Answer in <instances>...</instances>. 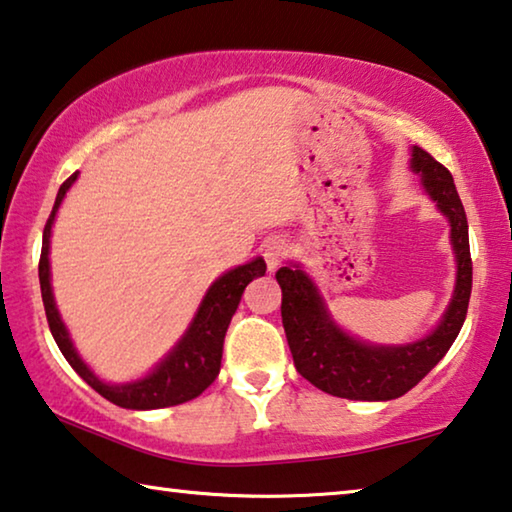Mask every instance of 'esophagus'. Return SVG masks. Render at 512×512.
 Returning <instances> with one entry per match:
<instances>
[{
    "label": "esophagus",
    "mask_w": 512,
    "mask_h": 512,
    "mask_svg": "<svg viewBox=\"0 0 512 512\" xmlns=\"http://www.w3.org/2000/svg\"><path fill=\"white\" fill-rule=\"evenodd\" d=\"M287 255H289V246L285 241H280V239L266 241L264 259H266V266H269V271L278 269V266L282 264V259H285Z\"/></svg>",
    "instance_id": "esophagus-1"
}]
</instances>
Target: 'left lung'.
<instances>
[{
  "label": "left lung",
  "mask_w": 512,
  "mask_h": 512,
  "mask_svg": "<svg viewBox=\"0 0 512 512\" xmlns=\"http://www.w3.org/2000/svg\"><path fill=\"white\" fill-rule=\"evenodd\" d=\"M410 170L451 225L456 285L437 326L408 344H373L353 337L332 319L316 282L291 262L275 273L282 289V326L296 371L321 392L351 401H392L410 392L440 362L465 323L472 294V257L465 207L453 177L421 148L410 150Z\"/></svg>",
  "instance_id": "left-lung-1"
}]
</instances>
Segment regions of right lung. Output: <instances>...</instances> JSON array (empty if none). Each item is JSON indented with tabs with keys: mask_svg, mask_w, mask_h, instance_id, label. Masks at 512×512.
<instances>
[{
	"mask_svg": "<svg viewBox=\"0 0 512 512\" xmlns=\"http://www.w3.org/2000/svg\"><path fill=\"white\" fill-rule=\"evenodd\" d=\"M79 173L70 175L61 184L56 193L52 214L47 218L43 230V250H40L38 278H40V294H43V305L50 323L52 337L63 358L70 362L81 378L91 385L97 394L104 399L120 405L127 410H159L170 408V405H180L191 399H196L205 389L214 383V378L221 371L223 358V342L225 332L230 326L232 314L237 312L243 289H246L255 278H262L266 273V264L262 257L250 259L248 264L234 266L212 282L207 294L202 296L200 305L189 328L184 335L177 339V344L161 358L154 367L145 373L143 378L129 380V383H107L95 371L81 360L75 344H72L70 332L63 323L59 307H56L54 291H52V271H50V237L54 218L59 214V207L70 186L77 182Z\"/></svg>",
	"mask_w": 512,
	"mask_h": 512,
	"instance_id": "obj_1",
	"label": "right lung"
}]
</instances>
